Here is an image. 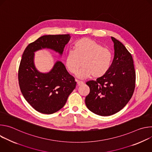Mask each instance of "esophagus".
<instances>
[{
	"label": "esophagus",
	"instance_id": "1",
	"mask_svg": "<svg viewBox=\"0 0 152 152\" xmlns=\"http://www.w3.org/2000/svg\"><path fill=\"white\" fill-rule=\"evenodd\" d=\"M76 82H77V85H78V86H81V85H82L84 83L83 82H82V81H79V80H76Z\"/></svg>",
	"mask_w": 152,
	"mask_h": 152
}]
</instances>
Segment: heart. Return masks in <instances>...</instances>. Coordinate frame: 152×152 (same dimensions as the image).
Here are the masks:
<instances>
[{
    "mask_svg": "<svg viewBox=\"0 0 152 152\" xmlns=\"http://www.w3.org/2000/svg\"><path fill=\"white\" fill-rule=\"evenodd\" d=\"M73 50L69 51L66 56V66L72 74L77 73L79 79H85L92 76L94 78L103 76L109 70L111 62V52L96 41L83 38L76 41Z\"/></svg>",
    "mask_w": 152,
    "mask_h": 152,
    "instance_id": "obj_1",
    "label": "heart"
}]
</instances>
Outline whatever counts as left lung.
Returning a JSON list of instances; mask_svg holds the SVG:
<instances>
[{"instance_id":"obj_1","label":"left lung","mask_w":152,"mask_h":152,"mask_svg":"<svg viewBox=\"0 0 152 152\" xmlns=\"http://www.w3.org/2000/svg\"><path fill=\"white\" fill-rule=\"evenodd\" d=\"M114 57L110 68L96 80L86 84L90 91L85 104L93 113L101 116L113 115L126 105L135 87L136 75L132 56L122 43L111 37Z\"/></svg>"}]
</instances>
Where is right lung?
<instances>
[{"label":"right lung","instance_id":"obj_1","mask_svg":"<svg viewBox=\"0 0 152 152\" xmlns=\"http://www.w3.org/2000/svg\"><path fill=\"white\" fill-rule=\"evenodd\" d=\"M70 38L69 34L43 35L30 43L23 53L18 73L20 88L26 100L40 113L51 114L61 110L76 82L59 61L50 72H39L35 66L34 53L48 49L61 56Z\"/></svg>","mask_w":152,"mask_h":152}]
</instances>
